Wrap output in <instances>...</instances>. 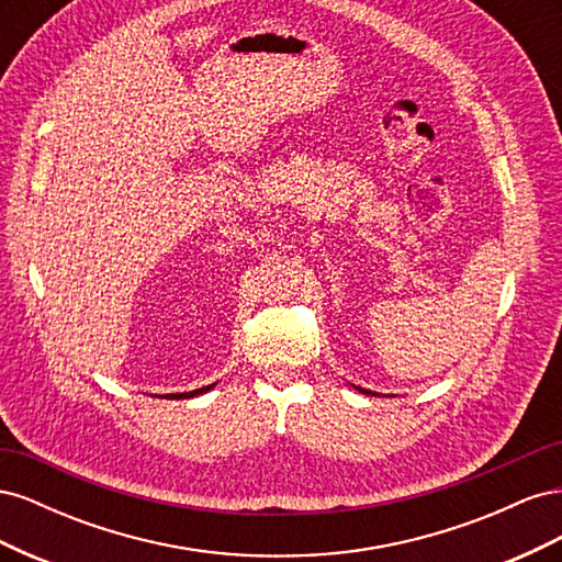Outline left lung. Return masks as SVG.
Here are the masks:
<instances>
[{"label": "left lung", "mask_w": 562, "mask_h": 562, "mask_svg": "<svg viewBox=\"0 0 562 562\" xmlns=\"http://www.w3.org/2000/svg\"><path fill=\"white\" fill-rule=\"evenodd\" d=\"M353 389H359V391H363V394H370V396H378V394H372V391H368V389H361V386H356V384H351Z\"/></svg>", "instance_id": "left-lung-1"}]
</instances>
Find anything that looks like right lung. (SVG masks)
<instances>
[{
	"instance_id": "obj_1",
	"label": "right lung",
	"mask_w": 562,
	"mask_h": 562,
	"mask_svg": "<svg viewBox=\"0 0 562 562\" xmlns=\"http://www.w3.org/2000/svg\"><path fill=\"white\" fill-rule=\"evenodd\" d=\"M217 382L209 384V386H201V389H194V391H182V394H166V398H176V401H182V398H194V396H201L206 394V391H211Z\"/></svg>"
}]
</instances>
